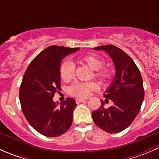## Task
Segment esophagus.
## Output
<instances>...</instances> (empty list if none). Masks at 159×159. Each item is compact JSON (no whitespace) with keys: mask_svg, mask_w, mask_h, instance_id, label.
Segmentation results:
<instances>
[{"mask_svg":"<svg viewBox=\"0 0 159 159\" xmlns=\"http://www.w3.org/2000/svg\"><path fill=\"white\" fill-rule=\"evenodd\" d=\"M75 101H76V103L78 104V103H81V102H84V101H85V99L76 98V99H75Z\"/></svg>","mask_w":159,"mask_h":159,"instance_id":"34e87169","label":"esophagus"}]
</instances>
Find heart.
I'll return each mask as SVG.
<instances>
[{"label": "heart", "mask_w": 159, "mask_h": 159, "mask_svg": "<svg viewBox=\"0 0 159 159\" xmlns=\"http://www.w3.org/2000/svg\"><path fill=\"white\" fill-rule=\"evenodd\" d=\"M83 62L87 64L91 69L97 71V76L103 81L109 79L111 73L108 70H100L104 65V60L94 54H89L81 57ZM75 66L70 61H65L61 64L60 68V75L63 81H68L74 75ZM98 89V86L94 82H75L69 88L70 94L79 98H87L91 94V91Z\"/></svg>", "instance_id": "1"}]
</instances>
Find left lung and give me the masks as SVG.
<instances>
[{
    "mask_svg": "<svg viewBox=\"0 0 159 159\" xmlns=\"http://www.w3.org/2000/svg\"><path fill=\"white\" fill-rule=\"evenodd\" d=\"M93 49L108 53L115 68V78L104 94L114 105L105 108V103L101 100L100 108L92 112L93 120L107 132H121L132 123L140 111L145 96L142 75L134 61L121 49L114 45Z\"/></svg>",
    "mask_w": 159,
    "mask_h": 159,
    "instance_id": "8db88e82",
    "label": "left lung"
}]
</instances>
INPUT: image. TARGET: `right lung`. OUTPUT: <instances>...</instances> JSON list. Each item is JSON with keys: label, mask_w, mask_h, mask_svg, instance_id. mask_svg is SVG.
<instances>
[{"label": "right lung", "mask_w": 159, "mask_h": 159, "mask_svg": "<svg viewBox=\"0 0 159 159\" xmlns=\"http://www.w3.org/2000/svg\"><path fill=\"white\" fill-rule=\"evenodd\" d=\"M79 49L62 46L48 47L34 57L27 68L20 87L22 111L29 124L40 134L57 137L70 129L77 104L68 98L60 106L53 97L61 89L62 59Z\"/></svg>", "instance_id": "1"}]
</instances>
